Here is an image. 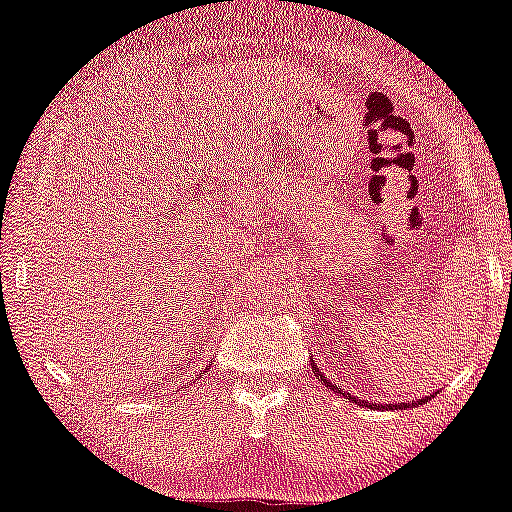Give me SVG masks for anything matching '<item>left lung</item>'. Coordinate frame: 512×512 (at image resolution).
<instances>
[{
    "label": "left lung",
    "mask_w": 512,
    "mask_h": 512,
    "mask_svg": "<svg viewBox=\"0 0 512 512\" xmlns=\"http://www.w3.org/2000/svg\"><path fill=\"white\" fill-rule=\"evenodd\" d=\"M315 372H319V369H317V367H315ZM319 377H322V374H319ZM322 379H324V377H322ZM324 381H326V379H324ZM326 386H329V381H326ZM420 403H422V400H420ZM403 405H405V408H408V405H410V403H403ZM403 405H400V408H403Z\"/></svg>",
    "instance_id": "left-lung-1"
}]
</instances>
